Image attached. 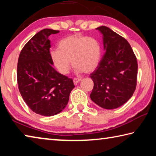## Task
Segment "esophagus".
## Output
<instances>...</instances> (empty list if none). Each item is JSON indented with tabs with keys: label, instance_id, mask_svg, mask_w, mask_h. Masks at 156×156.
<instances>
[{
	"label": "esophagus",
	"instance_id": "34e87169",
	"mask_svg": "<svg viewBox=\"0 0 156 156\" xmlns=\"http://www.w3.org/2000/svg\"><path fill=\"white\" fill-rule=\"evenodd\" d=\"M81 80L80 78H74L73 79V83H74V84H77L79 82H80Z\"/></svg>",
	"mask_w": 156,
	"mask_h": 156
}]
</instances>
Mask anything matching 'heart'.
<instances>
[{
  "label": "heart",
  "instance_id": "1",
  "mask_svg": "<svg viewBox=\"0 0 156 156\" xmlns=\"http://www.w3.org/2000/svg\"><path fill=\"white\" fill-rule=\"evenodd\" d=\"M59 49L53 50L51 57L55 67L66 75L71 69V60L77 72L90 73L98 66L101 46L96 38L80 34H72L59 42Z\"/></svg>",
  "mask_w": 156,
  "mask_h": 156
}]
</instances>
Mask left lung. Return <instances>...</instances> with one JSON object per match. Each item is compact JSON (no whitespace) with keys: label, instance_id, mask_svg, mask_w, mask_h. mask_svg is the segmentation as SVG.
I'll use <instances>...</instances> for the list:
<instances>
[{"label":"left lung","instance_id":"left-lung-1","mask_svg":"<svg viewBox=\"0 0 156 156\" xmlns=\"http://www.w3.org/2000/svg\"><path fill=\"white\" fill-rule=\"evenodd\" d=\"M96 30L103 35L105 53L90 74L94 83L90 98L102 108L116 109L127 102L136 90L137 58L125 38L105 26Z\"/></svg>","mask_w":156,"mask_h":156}]
</instances>
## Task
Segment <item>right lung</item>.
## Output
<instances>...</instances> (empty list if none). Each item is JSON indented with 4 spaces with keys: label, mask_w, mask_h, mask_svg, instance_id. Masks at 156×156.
<instances>
[{
    "label": "right lung",
    "mask_w": 156,
    "mask_h": 156,
    "mask_svg": "<svg viewBox=\"0 0 156 156\" xmlns=\"http://www.w3.org/2000/svg\"><path fill=\"white\" fill-rule=\"evenodd\" d=\"M58 32L50 29L39 31L23 47L18 60L17 81L21 96L32 112L44 116L61 112L75 87L72 78L52 67L48 38Z\"/></svg>",
    "instance_id": "obj_1"
}]
</instances>
